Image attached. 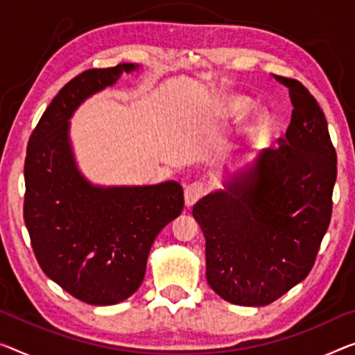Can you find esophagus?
Instances as JSON below:
<instances>
[{
    "instance_id": "esophagus-1",
    "label": "esophagus",
    "mask_w": 355,
    "mask_h": 355,
    "mask_svg": "<svg viewBox=\"0 0 355 355\" xmlns=\"http://www.w3.org/2000/svg\"><path fill=\"white\" fill-rule=\"evenodd\" d=\"M207 191L204 182H193L189 183L187 188H184V202H187L188 207H191L198 200L202 198V196Z\"/></svg>"
}]
</instances>
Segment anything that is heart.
I'll return each instance as SVG.
<instances>
[{"label": "heart", "mask_w": 355, "mask_h": 355, "mask_svg": "<svg viewBox=\"0 0 355 355\" xmlns=\"http://www.w3.org/2000/svg\"><path fill=\"white\" fill-rule=\"evenodd\" d=\"M226 105H228V111L232 114L241 113V111L245 108V102H244V100H239V98H231V100H228V103H226Z\"/></svg>", "instance_id": "obj_1"}]
</instances>
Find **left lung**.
<instances>
[{
  "label": "left lung",
  "instance_id": "1",
  "mask_svg": "<svg viewBox=\"0 0 355 355\" xmlns=\"http://www.w3.org/2000/svg\"><path fill=\"white\" fill-rule=\"evenodd\" d=\"M272 76L293 105L285 139L193 207L207 282L239 306H266L306 279L331 220L336 151L324 111L300 81Z\"/></svg>",
  "mask_w": 355,
  "mask_h": 355
}]
</instances>
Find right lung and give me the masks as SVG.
<instances>
[{"label": "right lung", "instance_id": "obj_1", "mask_svg": "<svg viewBox=\"0 0 355 355\" xmlns=\"http://www.w3.org/2000/svg\"><path fill=\"white\" fill-rule=\"evenodd\" d=\"M135 68L119 63L73 78L52 98L26 146L24 220L35 257L47 277L87 304L110 306L134 295L156 236L184 207L177 182L98 188L73 159V111Z\"/></svg>", "mask_w": 355, "mask_h": 355}]
</instances>
